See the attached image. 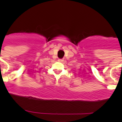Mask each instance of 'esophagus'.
I'll return each mask as SVG.
<instances>
[{"mask_svg":"<svg viewBox=\"0 0 122 122\" xmlns=\"http://www.w3.org/2000/svg\"><path fill=\"white\" fill-rule=\"evenodd\" d=\"M58 61L59 62H63L64 61V59H58Z\"/></svg>","mask_w":122,"mask_h":122,"instance_id":"esophagus-1","label":"esophagus"}]
</instances>
